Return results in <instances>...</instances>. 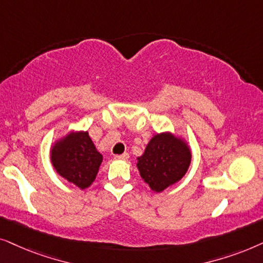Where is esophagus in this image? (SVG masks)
<instances>
[{"instance_id":"esophagus-1","label":"esophagus","mask_w":263,"mask_h":263,"mask_svg":"<svg viewBox=\"0 0 263 263\" xmlns=\"http://www.w3.org/2000/svg\"><path fill=\"white\" fill-rule=\"evenodd\" d=\"M114 159L115 160H127L128 159V154L124 153V154H121V155H115Z\"/></svg>"}]
</instances>
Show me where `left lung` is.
I'll use <instances>...</instances> for the list:
<instances>
[{"instance_id": "1", "label": "left lung", "mask_w": 263, "mask_h": 263, "mask_svg": "<svg viewBox=\"0 0 263 263\" xmlns=\"http://www.w3.org/2000/svg\"><path fill=\"white\" fill-rule=\"evenodd\" d=\"M137 161L143 180L153 191L161 192L185 176L191 163V150L184 139L162 132L150 139Z\"/></svg>"}]
</instances>
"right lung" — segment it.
<instances>
[{"instance_id": "right-lung-1", "label": "right lung", "mask_w": 263, "mask_h": 263, "mask_svg": "<svg viewBox=\"0 0 263 263\" xmlns=\"http://www.w3.org/2000/svg\"><path fill=\"white\" fill-rule=\"evenodd\" d=\"M50 160L62 178L84 190L95 180L103 157L89 132L78 131L69 132L52 144Z\"/></svg>"}]
</instances>
